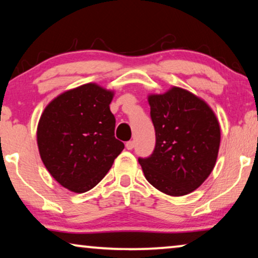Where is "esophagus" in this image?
I'll return each instance as SVG.
<instances>
[{
  "label": "esophagus",
  "mask_w": 258,
  "mask_h": 258,
  "mask_svg": "<svg viewBox=\"0 0 258 258\" xmlns=\"http://www.w3.org/2000/svg\"><path fill=\"white\" fill-rule=\"evenodd\" d=\"M125 148L128 150H133L135 148V142L134 141H129L125 143Z\"/></svg>",
  "instance_id": "34e87169"
}]
</instances>
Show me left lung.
<instances>
[{
	"label": "left lung",
	"mask_w": 258,
	"mask_h": 258,
	"mask_svg": "<svg viewBox=\"0 0 258 258\" xmlns=\"http://www.w3.org/2000/svg\"><path fill=\"white\" fill-rule=\"evenodd\" d=\"M156 132L152 154L138 158L154 188L170 196L197 189L215 167L220 128L212 109L183 89L149 97Z\"/></svg>",
	"instance_id": "1"
}]
</instances>
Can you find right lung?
<instances>
[{"mask_svg":"<svg viewBox=\"0 0 258 258\" xmlns=\"http://www.w3.org/2000/svg\"><path fill=\"white\" fill-rule=\"evenodd\" d=\"M110 91L85 84L55 98L38 124V148L50 175L63 187L85 192L102 180L124 144L114 136Z\"/></svg>","mask_w":258,"mask_h":258,"instance_id":"obj_1","label":"right lung"}]
</instances>
